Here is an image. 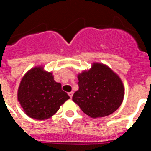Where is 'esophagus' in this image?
<instances>
[{
  "label": "esophagus",
  "instance_id": "34e87169",
  "mask_svg": "<svg viewBox=\"0 0 151 151\" xmlns=\"http://www.w3.org/2000/svg\"><path fill=\"white\" fill-rule=\"evenodd\" d=\"M73 91L69 92V97H70V98H72V97H73Z\"/></svg>",
  "mask_w": 151,
  "mask_h": 151
}]
</instances>
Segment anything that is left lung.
Wrapping results in <instances>:
<instances>
[{"instance_id":"left-lung-1","label":"left lung","mask_w":151,"mask_h":151,"mask_svg":"<svg viewBox=\"0 0 151 151\" xmlns=\"http://www.w3.org/2000/svg\"><path fill=\"white\" fill-rule=\"evenodd\" d=\"M78 90L73 101L91 118L109 116L122 104L125 88L122 80L109 66L94 63L78 75Z\"/></svg>"}]
</instances>
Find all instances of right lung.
Returning <instances> with one entry per match:
<instances>
[{
	"label": "right lung",
	"instance_id": "right-lung-1",
	"mask_svg": "<svg viewBox=\"0 0 151 151\" xmlns=\"http://www.w3.org/2000/svg\"><path fill=\"white\" fill-rule=\"evenodd\" d=\"M17 99L28 116L45 120L54 116L69 96L62 90L61 84L54 81L51 72L35 66L22 77Z\"/></svg>",
	"mask_w": 151,
	"mask_h": 151
}]
</instances>
